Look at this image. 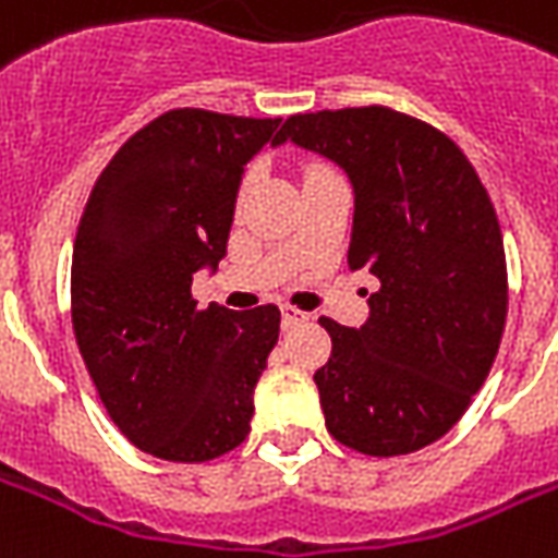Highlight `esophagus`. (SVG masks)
Here are the masks:
<instances>
[{
	"mask_svg": "<svg viewBox=\"0 0 558 558\" xmlns=\"http://www.w3.org/2000/svg\"><path fill=\"white\" fill-rule=\"evenodd\" d=\"M280 316H283V328H295V325H301V322L311 319L307 313L299 311V307H290V304H287V307L280 311Z\"/></svg>",
	"mask_w": 558,
	"mask_h": 558,
	"instance_id": "esophagus-1",
	"label": "esophagus"
}]
</instances>
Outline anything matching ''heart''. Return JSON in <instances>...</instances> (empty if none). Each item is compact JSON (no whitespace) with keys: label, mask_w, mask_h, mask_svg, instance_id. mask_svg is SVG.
Masks as SVG:
<instances>
[{"label":"heart","mask_w":558,"mask_h":558,"mask_svg":"<svg viewBox=\"0 0 558 558\" xmlns=\"http://www.w3.org/2000/svg\"><path fill=\"white\" fill-rule=\"evenodd\" d=\"M322 168H325V165H307V168H304V177L316 174V171H322Z\"/></svg>","instance_id":"heart-1"}]
</instances>
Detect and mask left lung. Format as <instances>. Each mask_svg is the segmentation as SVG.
<instances>
[{
    "label": "left lung",
    "instance_id": "left-lung-1",
    "mask_svg": "<svg viewBox=\"0 0 558 558\" xmlns=\"http://www.w3.org/2000/svg\"><path fill=\"white\" fill-rule=\"evenodd\" d=\"M283 142L349 174V266L378 278L366 325L319 319L331 333L313 375L325 426L363 456L416 452L461 420L502 340L509 275L494 204L461 147L405 111L292 114Z\"/></svg>",
    "mask_w": 558,
    "mask_h": 558
}]
</instances>
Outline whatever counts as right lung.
<instances>
[{
	"instance_id": "obj_1",
	"label": "right lung",
	"mask_w": 558,
	"mask_h": 558,
	"mask_svg": "<svg viewBox=\"0 0 558 558\" xmlns=\"http://www.w3.org/2000/svg\"><path fill=\"white\" fill-rule=\"evenodd\" d=\"M278 126L171 109L90 189L70 268L73 333L111 423L147 456L213 461L251 432L280 311H201L192 275L227 254L245 162Z\"/></svg>"
}]
</instances>
